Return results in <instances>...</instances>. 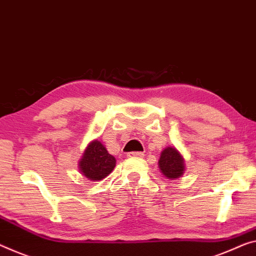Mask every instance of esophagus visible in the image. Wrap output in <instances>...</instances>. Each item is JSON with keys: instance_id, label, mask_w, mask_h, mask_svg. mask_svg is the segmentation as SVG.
<instances>
[{"instance_id": "34e87169", "label": "esophagus", "mask_w": 256, "mask_h": 256, "mask_svg": "<svg viewBox=\"0 0 256 256\" xmlns=\"http://www.w3.org/2000/svg\"><path fill=\"white\" fill-rule=\"evenodd\" d=\"M128 158H140V156H144L143 152H129L128 153Z\"/></svg>"}]
</instances>
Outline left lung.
I'll return each mask as SVG.
<instances>
[{"mask_svg":"<svg viewBox=\"0 0 256 256\" xmlns=\"http://www.w3.org/2000/svg\"><path fill=\"white\" fill-rule=\"evenodd\" d=\"M159 169L169 180H178L186 170L184 158L176 148L168 146L161 152Z\"/></svg>","mask_w":256,"mask_h":256,"instance_id":"left-lung-1","label":"left lung"}]
</instances>
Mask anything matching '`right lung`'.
Segmentation results:
<instances>
[{"label":"right lung","instance_id":"right-lung-1","mask_svg":"<svg viewBox=\"0 0 256 256\" xmlns=\"http://www.w3.org/2000/svg\"><path fill=\"white\" fill-rule=\"evenodd\" d=\"M114 167L116 158L110 154L100 140H97L90 142L78 161V168L82 175L90 180L105 178Z\"/></svg>","mask_w":256,"mask_h":256}]
</instances>
